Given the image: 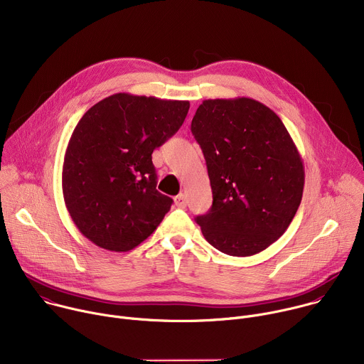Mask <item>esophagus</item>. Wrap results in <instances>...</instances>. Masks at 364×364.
<instances>
[{
	"mask_svg": "<svg viewBox=\"0 0 364 364\" xmlns=\"http://www.w3.org/2000/svg\"><path fill=\"white\" fill-rule=\"evenodd\" d=\"M174 203H176L177 207H180V209H184V207L187 205L186 196H184V194H178V196L174 198Z\"/></svg>",
	"mask_w": 364,
	"mask_h": 364,
	"instance_id": "1",
	"label": "esophagus"
}]
</instances>
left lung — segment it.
<instances>
[{
    "mask_svg": "<svg viewBox=\"0 0 364 364\" xmlns=\"http://www.w3.org/2000/svg\"><path fill=\"white\" fill-rule=\"evenodd\" d=\"M191 132L213 193L210 210L196 218L203 236L230 256L262 252L288 229L302 198L304 166L289 132L250 97L203 100Z\"/></svg>",
    "mask_w": 364,
    "mask_h": 364,
    "instance_id": "8db88e82",
    "label": "left lung"
}]
</instances>
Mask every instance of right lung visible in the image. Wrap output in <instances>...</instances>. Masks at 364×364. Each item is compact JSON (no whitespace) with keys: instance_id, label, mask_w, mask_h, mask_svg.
<instances>
[{"instance_id":"right-lung-1","label":"right lung","mask_w":364,"mask_h":364,"mask_svg":"<svg viewBox=\"0 0 364 364\" xmlns=\"http://www.w3.org/2000/svg\"><path fill=\"white\" fill-rule=\"evenodd\" d=\"M188 100L115 93L77 122L62 187L69 215L96 246L128 252L163 222L173 198L157 190L152 151L183 125Z\"/></svg>"}]
</instances>
